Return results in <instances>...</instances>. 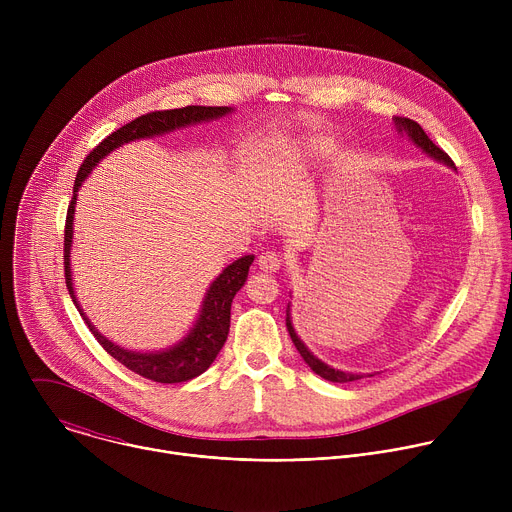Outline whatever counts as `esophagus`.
Listing matches in <instances>:
<instances>
[{
    "label": "esophagus",
    "instance_id": "1",
    "mask_svg": "<svg viewBox=\"0 0 512 512\" xmlns=\"http://www.w3.org/2000/svg\"><path fill=\"white\" fill-rule=\"evenodd\" d=\"M259 267L267 273H273L281 267V257L275 253V251H267V253H261L259 255Z\"/></svg>",
    "mask_w": 512,
    "mask_h": 512
}]
</instances>
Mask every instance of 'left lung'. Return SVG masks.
<instances>
[{
	"instance_id": "1",
	"label": "left lung",
	"mask_w": 512,
	"mask_h": 512,
	"mask_svg": "<svg viewBox=\"0 0 512 512\" xmlns=\"http://www.w3.org/2000/svg\"><path fill=\"white\" fill-rule=\"evenodd\" d=\"M395 125L399 127V131H405V133L411 137V141L417 145V148H421L425 154H429V156L435 158V160L444 162V164L450 166V168H456L454 162H452V158H450L442 148H437V145L427 137V133L421 129V125H419L417 121H413V119H409V117H395ZM285 324H287V332H289L291 340H294L298 352L302 354V358L308 362V367H310L316 375H320L322 379L332 381V383H350V381L362 379V375L342 373V371H338V369L328 367V364H324L322 360H318V358L308 350V346L300 340V336L296 334L294 324H291V318H289V306H287V310H285ZM371 377H373V375H371Z\"/></svg>"
}]
</instances>
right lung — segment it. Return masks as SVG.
<instances>
[{"label": "right lung", "mask_w": 512, "mask_h": 512, "mask_svg": "<svg viewBox=\"0 0 512 512\" xmlns=\"http://www.w3.org/2000/svg\"><path fill=\"white\" fill-rule=\"evenodd\" d=\"M231 113L229 107H202V105H188L182 109H168V111H152L145 113L117 131L109 133L99 145H95V150L85 158L81 164L75 186H72V200L66 210V225H64V279H66V289L75 302L79 314L83 316L85 324L97 338V342L111 354L115 360H119L123 367L133 371L135 375L150 379L156 383H184L190 381L198 375H202L210 364L214 362L216 354L221 352V348L227 342L229 336V326H231V304L237 291L243 287L249 267L253 263V255H245L231 263L221 275H218L208 294L204 298L200 316L190 330V334L178 342L176 346L162 350V352H133L125 350L113 342H109L105 336H101L95 326L89 322L85 312L81 310L75 291H72V277H70V245H72V221H75V204H77V192L83 184V180L91 174L93 166H97L99 160H103L107 154H111L115 148L123 143H129L133 139L141 137H152L160 133H168L172 129L190 125V123H200L208 119H216Z\"/></svg>", "instance_id": "1"}]
</instances>
